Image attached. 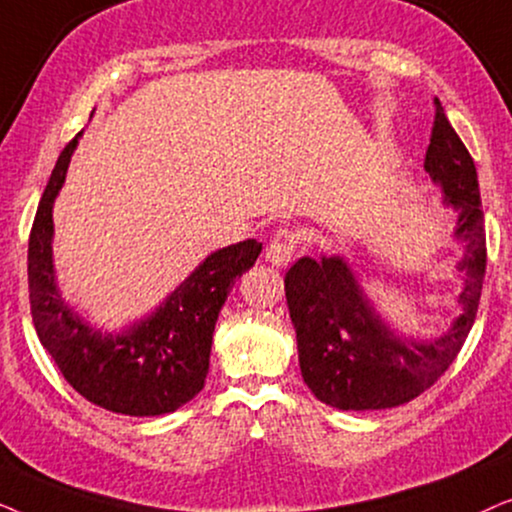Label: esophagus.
Returning a JSON list of instances; mask_svg holds the SVG:
<instances>
[{
	"label": "esophagus",
	"mask_w": 512,
	"mask_h": 512,
	"mask_svg": "<svg viewBox=\"0 0 512 512\" xmlns=\"http://www.w3.org/2000/svg\"><path fill=\"white\" fill-rule=\"evenodd\" d=\"M296 244H298V233L293 228H277L275 233H272L270 242H268V249H265V258H268L270 263L275 265H289L293 251H296Z\"/></svg>",
	"instance_id": "34e87169"
}]
</instances>
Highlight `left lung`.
<instances>
[{"instance_id":"left-lung-1","label":"left lung","mask_w":512,"mask_h":512,"mask_svg":"<svg viewBox=\"0 0 512 512\" xmlns=\"http://www.w3.org/2000/svg\"><path fill=\"white\" fill-rule=\"evenodd\" d=\"M433 107L436 118L424 170L445 188L447 205L459 209L454 233L466 242L459 263L466 275L459 296L464 314L443 338L426 345L408 342L375 317L342 258H298L286 272L284 289L300 373L319 401L338 410H387L417 398L457 359L478 314L487 263L478 172L443 104L433 100Z\"/></svg>"}]
</instances>
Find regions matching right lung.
I'll return each instance as SVG.
<instances>
[{
    "instance_id": "right-lung-1",
    "label": "right lung",
    "mask_w": 512,
    "mask_h": 512,
    "mask_svg": "<svg viewBox=\"0 0 512 512\" xmlns=\"http://www.w3.org/2000/svg\"><path fill=\"white\" fill-rule=\"evenodd\" d=\"M76 142L79 137L62 149L30 230L27 284L34 328L65 380L90 403L132 417L174 412L205 387L216 319L235 279L256 263L263 244L244 240L216 251L151 319L118 338H102L69 312L53 279L51 209Z\"/></svg>"
}]
</instances>
